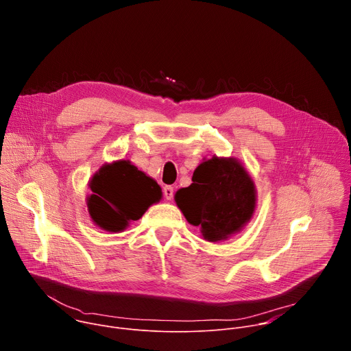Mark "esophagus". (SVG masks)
<instances>
[{"mask_svg": "<svg viewBox=\"0 0 351 351\" xmlns=\"http://www.w3.org/2000/svg\"><path fill=\"white\" fill-rule=\"evenodd\" d=\"M164 197L167 199H172V197H173V187L172 186H165L164 187Z\"/></svg>", "mask_w": 351, "mask_h": 351, "instance_id": "esophagus-1", "label": "esophagus"}]
</instances>
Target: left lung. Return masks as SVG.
Masks as SVG:
<instances>
[{"instance_id":"1","label":"left lung","mask_w":351,"mask_h":351,"mask_svg":"<svg viewBox=\"0 0 351 351\" xmlns=\"http://www.w3.org/2000/svg\"><path fill=\"white\" fill-rule=\"evenodd\" d=\"M191 180L176 191L175 202L208 241L228 239L253 217L254 182L236 160L214 157L195 168Z\"/></svg>"}]
</instances>
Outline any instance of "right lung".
I'll return each mask as SVG.
<instances>
[{
  "instance_id": "obj_1",
  "label": "right lung",
  "mask_w": 351,
  "mask_h": 351,
  "mask_svg": "<svg viewBox=\"0 0 351 351\" xmlns=\"http://www.w3.org/2000/svg\"><path fill=\"white\" fill-rule=\"evenodd\" d=\"M90 189L94 193L87 199L90 217L108 232H121L140 219L162 195L158 183L129 161L104 165L93 176Z\"/></svg>"
}]
</instances>
